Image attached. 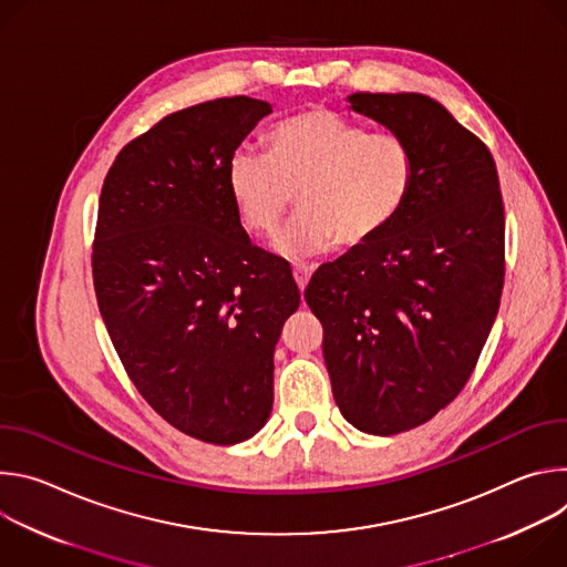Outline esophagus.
I'll use <instances>...</instances> for the list:
<instances>
[{"label":"esophagus","instance_id":"1","mask_svg":"<svg viewBox=\"0 0 567 567\" xmlns=\"http://www.w3.org/2000/svg\"><path fill=\"white\" fill-rule=\"evenodd\" d=\"M311 274H313V267H309V265H293V278H296V285L300 287V291H305Z\"/></svg>","mask_w":567,"mask_h":567}]
</instances>
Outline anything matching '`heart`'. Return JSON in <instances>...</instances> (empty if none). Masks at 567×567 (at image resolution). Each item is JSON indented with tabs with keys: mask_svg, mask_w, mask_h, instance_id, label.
Masks as SVG:
<instances>
[{
	"mask_svg": "<svg viewBox=\"0 0 567 567\" xmlns=\"http://www.w3.org/2000/svg\"><path fill=\"white\" fill-rule=\"evenodd\" d=\"M267 156L237 152L228 188L247 230L269 237L285 219L291 195L300 208L280 249L289 256L365 247L409 202L415 152L392 132H374L337 112L313 107L267 132Z\"/></svg>",
	"mask_w": 567,
	"mask_h": 567,
	"instance_id": "1",
	"label": "heart"
}]
</instances>
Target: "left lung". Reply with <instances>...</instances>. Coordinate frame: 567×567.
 I'll return each mask as SVG.
<instances>
[{"mask_svg":"<svg viewBox=\"0 0 567 567\" xmlns=\"http://www.w3.org/2000/svg\"><path fill=\"white\" fill-rule=\"evenodd\" d=\"M348 101L411 143L415 184L381 235L311 276L305 300L326 332L343 417L394 435L446 409L487 343L505 282V206L489 147L437 101Z\"/></svg>","mask_w":567,"mask_h":567,"instance_id":"left-lung-1","label":"left lung"}]
</instances>
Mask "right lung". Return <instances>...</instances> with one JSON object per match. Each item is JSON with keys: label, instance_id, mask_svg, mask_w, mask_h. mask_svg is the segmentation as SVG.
<instances>
[{"label": "right lung", "instance_id": "obj_1", "mask_svg": "<svg viewBox=\"0 0 567 567\" xmlns=\"http://www.w3.org/2000/svg\"><path fill=\"white\" fill-rule=\"evenodd\" d=\"M271 114L249 96L199 103L132 138L105 177L92 274L114 350L177 431L237 444L274 406V350L300 291L239 224L228 164Z\"/></svg>", "mask_w": 567, "mask_h": 567}]
</instances>
